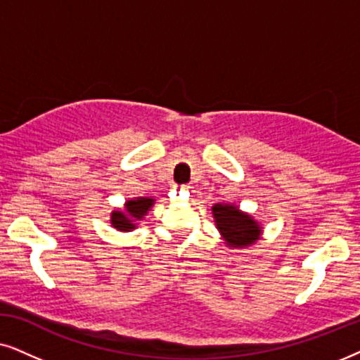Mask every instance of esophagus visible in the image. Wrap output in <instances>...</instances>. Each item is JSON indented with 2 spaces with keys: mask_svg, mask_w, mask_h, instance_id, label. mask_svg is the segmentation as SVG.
Returning a JSON list of instances; mask_svg holds the SVG:
<instances>
[{
  "mask_svg": "<svg viewBox=\"0 0 360 360\" xmlns=\"http://www.w3.org/2000/svg\"><path fill=\"white\" fill-rule=\"evenodd\" d=\"M189 191H191L189 186H183V188H181V194H186V195H189Z\"/></svg>",
  "mask_w": 360,
  "mask_h": 360,
  "instance_id": "34e87169",
  "label": "esophagus"
}]
</instances>
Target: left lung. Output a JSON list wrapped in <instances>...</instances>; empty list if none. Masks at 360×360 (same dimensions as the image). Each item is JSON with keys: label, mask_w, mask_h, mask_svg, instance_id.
Here are the masks:
<instances>
[{"label": "left lung", "mask_w": 360, "mask_h": 360, "mask_svg": "<svg viewBox=\"0 0 360 360\" xmlns=\"http://www.w3.org/2000/svg\"><path fill=\"white\" fill-rule=\"evenodd\" d=\"M212 217L229 248H247L262 237V225L236 204H214Z\"/></svg>", "instance_id": "8db88e82"}]
</instances>
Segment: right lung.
I'll return each instance as SVG.
<instances>
[{
    "mask_svg": "<svg viewBox=\"0 0 360 360\" xmlns=\"http://www.w3.org/2000/svg\"><path fill=\"white\" fill-rule=\"evenodd\" d=\"M153 198H133L128 199L123 204V209L112 210L110 214V224L113 229H117L118 232H131L138 227V224L141 222L143 217L150 212V209L155 205Z\"/></svg>",
    "mask_w": 360,
    "mask_h": 360,
    "instance_id": "right-lung-1",
    "label": "right lung"
}]
</instances>
